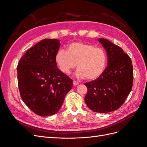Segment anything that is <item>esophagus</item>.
<instances>
[{"mask_svg": "<svg viewBox=\"0 0 147 147\" xmlns=\"http://www.w3.org/2000/svg\"><path fill=\"white\" fill-rule=\"evenodd\" d=\"M73 84H74V85L76 86V85H77V84H78V82H77V81H75V80H74L73 81Z\"/></svg>", "mask_w": 147, "mask_h": 147, "instance_id": "obj_1", "label": "esophagus"}]
</instances>
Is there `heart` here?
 <instances>
[{"instance_id": "heart-1", "label": "heart", "mask_w": 147, "mask_h": 147, "mask_svg": "<svg viewBox=\"0 0 147 147\" xmlns=\"http://www.w3.org/2000/svg\"><path fill=\"white\" fill-rule=\"evenodd\" d=\"M107 54L103 48L82 42H72L66 51L61 49L55 55V62L64 74H69L77 66V76L92 80L103 73L107 64Z\"/></svg>"}]
</instances>
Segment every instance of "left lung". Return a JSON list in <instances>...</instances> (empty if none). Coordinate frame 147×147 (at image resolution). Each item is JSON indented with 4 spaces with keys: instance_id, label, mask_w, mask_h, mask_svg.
Returning <instances> with one entry per match:
<instances>
[{
    "instance_id": "8db88e82",
    "label": "left lung",
    "mask_w": 147,
    "mask_h": 147,
    "mask_svg": "<svg viewBox=\"0 0 147 147\" xmlns=\"http://www.w3.org/2000/svg\"><path fill=\"white\" fill-rule=\"evenodd\" d=\"M99 42L107 51L108 65L96 80L84 83L88 90L84 101L94 112L107 113L118 109L130 93L133 67L131 57L121 48L105 38Z\"/></svg>"
}]
</instances>
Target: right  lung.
Segmentation results:
<instances>
[{
    "mask_svg": "<svg viewBox=\"0 0 147 147\" xmlns=\"http://www.w3.org/2000/svg\"><path fill=\"white\" fill-rule=\"evenodd\" d=\"M57 39L45 38L26 52L17 66L18 84L22 100L41 117L57 113L73 80L57 67Z\"/></svg>",
    "mask_w": 147,
    "mask_h": 147,
    "instance_id": "1",
    "label": "right lung"
}]
</instances>
